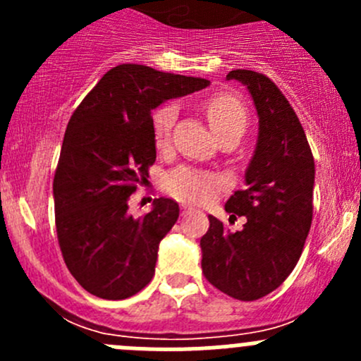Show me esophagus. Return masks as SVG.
Here are the masks:
<instances>
[{"label": "esophagus", "instance_id": "1", "mask_svg": "<svg viewBox=\"0 0 361 361\" xmlns=\"http://www.w3.org/2000/svg\"><path fill=\"white\" fill-rule=\"evenodd\" d=\"M190 211H192L190 206H187V204H181V214H183V216L187 213H190Z\"/></svg>", "mask_w": 361, "mask_h": 361}]
</instances>
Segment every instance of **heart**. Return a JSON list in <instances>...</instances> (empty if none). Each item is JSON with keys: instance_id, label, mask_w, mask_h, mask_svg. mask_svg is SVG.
I'll return each instance as SVG.
<instances>
[{"instance_id": "1", "label": "heart", "mask_w": 361, "mask_h": 361, "mask_svg": "<svg viewBox=\"0 0 361 361\" xmlns=\"http://www.w3.org/2000/svg\"><path fill=\"white\" fill-rule=\"evenodd\" d=\"M202 110L206 113L209 126L218 137L243 134L248 126V111L245 104L235 96L227 92H218L202 101ZM178 108L173 103L159 106L152 115V136L155 148L160 152L167 150L171 145V133L176 122ZM221 181L214 174L194 167H178L167 176L166 188L174 197L187 202L202 204L214 197Z\"/></svg>"}]
</instances>
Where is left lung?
Instances as JSON below:
<instances>
[{"label":"left lung","instance_id":"left-lung-1","mask_svg":"<svg viewBox=\"0 0 361 361\" xmlns=\"http://www.w3.org/2000/svg\"><path fill=\"white\" fill-rule=\"evenodd\" d=\"M227 80L250 90L258 140L245 174L246 188L225 204L232 218L246 216V224L231 232L209 216L201 265L214 288L248 302L274 292L300 258L312 221L314 159L300 120L271 78L234 69Z\"/></svg>","mask_w":361,"mask_h":361}]
</instances>
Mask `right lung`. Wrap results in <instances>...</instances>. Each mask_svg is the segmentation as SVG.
Listing matches in <instances>:
<instances>
[{
    "label": "right lung",
    "instance_id": "obj_1",
    "mask_svg": "<svg viewBox=\"0 0 361 361\" xmlns=\"http://www.w3.org/2000/svg\"><path fill=\"white\" fill-rule=\"evenodd\" d=\"M209 80L143 64L111 68L68 123L54 176L56 228L63 258L82 288L106 300L133 297L152 281L164 235L180 216L173 199L134 218L129 199L154 166L152 110Z\"/></svg>",
    "mask_w": 361,
    "mask_h": 361
}]
</instances>
